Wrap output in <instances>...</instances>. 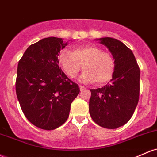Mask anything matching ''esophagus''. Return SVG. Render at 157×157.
Returning a JSON list of instances; mask_svg holds the SVG:
<instances>
[{
    "label": "esophagus",
    "instance_id": "1",
    "mask_svg": "<svg viewBox=\"0 0 157 157\" xmlns=\"http://www.w3.org/2000/svg\"><path fill=\"white\" fill-rule=\"evenodd\" d=\"M79 87H80V91H83L84 89H86V88L83 86H81V85H80L79 86Z\"/></svg>",
    "mask_w": 157,
    "mask_h": 157
}]
</instances>
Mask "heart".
<instances>
[{"label": "heart", "instance_id": "heart-1", "mask_svg": "<svg viewBox=\"0 0 157 157\" xmlns=\"http://www.w3.org/2000/svg\"><path fill=\"white\" fill-rule=\"evenodd\" d=\"M58 63L63 70L71 78L75 77L82 68V81L94 82L96 85H103L113 77L115 71V60L109 53L103 51L94 44H85L73 48L72 52L65 49L57 56Z\"/></svg>", "mask_w": 157, "mask_h": 157}]
</instances>
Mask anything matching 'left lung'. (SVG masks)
<instances>
[{
  "label": "left lung",
  "instance_id": "obj_1",
  "mask_svg": "<svg viewBox=\"0 0 157 157\" xmlns=\"http://www.w3.org/2000/svg\"><path fill=\"white\" fill-rule=\"evenodd\" d=\"M99 40L113 54L115 66L107 85L90 89L89 113L99 126L115 129L133 115L139 102L140 69L132 51L124 43L109 37Z\"/></svg>",
  "mask_w": 157,
  "mask_h": 157
}]
</instances>
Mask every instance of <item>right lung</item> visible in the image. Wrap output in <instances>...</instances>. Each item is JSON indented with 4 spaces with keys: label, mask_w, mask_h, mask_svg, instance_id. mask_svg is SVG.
<instances>
[{
    "label": "right lung",
    "mask_w": 157,
    "mask_h": 157,
    "mask_svg": "<svg viewBox=\"0 0 157 157\" xmlns=\"http://www.w3.org/2000/svg\"><path fill=\"white\" fill-rule=\"evenodd\" d=\"M66 44L59 38L41 39L18 62L15 91L21 108L30 123L43 130H54L66 121L80 92L59 67L57 56Z\"/></svg>",
    "instance_id": "1"
}]
</instances>
